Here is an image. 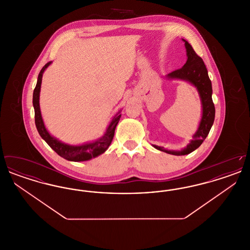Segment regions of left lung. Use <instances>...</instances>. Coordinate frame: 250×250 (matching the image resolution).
Masks as SVG:
<instances>
[{
    "instance_id": "8db88e82",
    "label": "left lung",
    "mask_w": 250,
    "mask_h": 250,
    "mask_svg": "<svg viewBox=\"0 0 250 250\" xmlns=\"http://www.w3.org/2000/svg\"><path fill=\"white\" fill-rule=\"evenodd\" d=\"M184 42L188 55L187 62L182 68L167 74V77L168 79H178L187 81L197 88L202 101V115L198 130L193 135V140L185 149L181 151H170L166 150L164 147L153 145L155 149L159 151L174 155H188L197 148H199L210 132V129L214 124L215 114L214 105L212 99V83L209 79L207 68L202 58L195 52L190 44L186 40H184Z\"/></svg>"
}]
</instances>
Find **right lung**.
Here are the masks:
<instances>
[{
	"instance_id": "add662e5",
	"label": "right lung",
	"mask_w": 250,
	"mask_h": 250,
	"mask_svg": "<svg viewBox=\"0 0 250 250\" xmlns=\"http://www.w3.org/2000/svg\"><path fill=\"white\" fill-rule=\"evenodd\" d=\"M51 63V62H47L41 71L38 74V79H37V83H36V88L34 90V95H33V104L35 107V122H36V128L41 136V138L48 143L50 146L51 149H53L60 156L63 157L64 159H67L69 161H86L90 160L94 157H96L104 152H106L108 146L112 142L114 132L117 124L119 123L121 114L119 112L114 116V118L110 122L109 125L107 126V131L104 134V136L95 141L94 143H85L83 145H69L65 143H62L52 137L48 133L47 128L45 127L44 122L41 116V111H40V106H39V95H40V88H41V83H42V76L43 73L46 70V68Z\"/></svg>"
}]
</instances>
